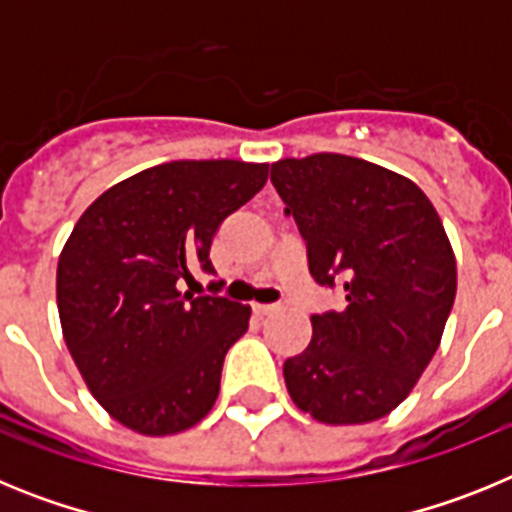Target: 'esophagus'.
<instances>
[{"instance_id":"esophagus-1","label":"esophagus","mask_w":512,"mask_h":512,"mask_svg":"<svg viewBox=\"0 0 512 512\" xmlns=\"http://www.w3.org/2000/svg\"><path fill=\"white\" fill-rule=\"evenodd\" d=\"M277 310H279V305H253V312H256V315H261V318H264V315H274Z\"/></svg>"}]
</instances>
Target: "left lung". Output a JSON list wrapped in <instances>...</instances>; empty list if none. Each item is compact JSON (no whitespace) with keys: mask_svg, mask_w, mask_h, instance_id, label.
Here are the masks:
<instances>
[{"mask_svg":"<svg viewBox=\"0 0 512 512\" xmlns=\"http://www.w3.org/2000/svg\"><path fill=\"white\" fill-rule=\"evenodd\" d=\"M307 246L312 279L346 307L312 315V341L284 361L295 405L328 425L372 423L431 364L456 297V259L431 200L364 158L315 153L271 164Z\"/></svg>","mask_w":512,"mask_h":512,"instance_id":"8db88e82","label":"left lung"}]
</instances>
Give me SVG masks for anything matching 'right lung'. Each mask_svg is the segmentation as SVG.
I'll return each instance as SVG.
<instances>
[{
    "instance_id": "right-lung-1",
    "label": "right lung",
    "mask_w": 512,
    "mask_h": 512,
    "mask_svg": "<svg viewBox=\"0 0 512 512\" xmlns=\"http://www.w3.org/2000/svg\"><path fill=\"white\" fill-rule=\"evenodd\" d=\"M269 164L169 161L87 207L58 259L56 297L81 377L117 423L169 436L215 405L228 348L251 307L179 292L228 215L261 192Z\"/></svg>"
}]
</instances>
